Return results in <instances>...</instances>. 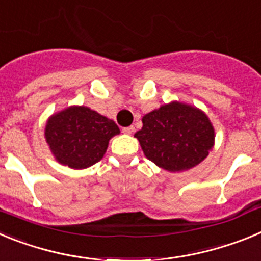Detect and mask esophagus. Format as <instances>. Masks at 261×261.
Returning a JSON list of instances; mask_svg holds the SVG:
<instances>
[{
	"mask_svg": "<svg viewBox=\"0 0 261 261\" xmlns=\"http://www.w3.org/2000/svg\"><path fill=\"white\" fill-rule=\"evenodd\" d=\"M133 132H135V126H133V125L125 126V128H123V133H125V135H132Z\"/></svg>",
	"mask_w": 261,
	"mask_h": 261,
	"instance_id": "esophagus-1",
	"label": "esophagus"
}]
</instances>
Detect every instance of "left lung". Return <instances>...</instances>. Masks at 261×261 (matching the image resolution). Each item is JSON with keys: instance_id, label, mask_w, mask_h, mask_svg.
<instances>
[{"instance_id": "obj_1", "label": "left lung", "mask_w": 261, "mask_h": 261, "mask_svg": "<svg viewBox=\"0 0 261 261\" xmlns=\"http://www.w3.org/2000/svg\"><path fill=\"white\" fill-rule=\"evenodd\" d=\"M135 137L147 159L167 171L190 170L208 156L214 129L208 116L195 107L172 102L142 117Z\"/></svg>"}]
</instances>
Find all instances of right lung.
<instances>
[{"instance_id": "add662e5", "label": "right lung", "mask_w": 261, "mask_h": 261, "mask_svg": "<svg viewBox=\"0 0 261 261\" xmlns=\"http://www.w3.org/2000/svg\"><path fill=\"white\" fill-rule=\"evenodd\" d=\"M119 133L115 121L84 106L53 115L45 126V140L53 155L62 165L77 170L99 162L110 138Z\"/></svg>"}]
</instances>
